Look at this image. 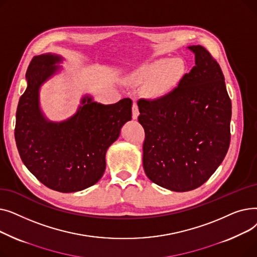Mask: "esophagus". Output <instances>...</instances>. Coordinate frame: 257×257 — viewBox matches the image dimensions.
Returning <instances> with one entry per match:
<instances>
[{"mask_svg": "<svg viewBox=\"0 0 257 257\" xmlns=\"http://www.w3.org/2000/svg\"><path fill=\"white\" fill-rule=\"evenodd\" d=\"M140 114V110H139V106L137 103H133L132 105V118L137 119L139 117Z\"/></svg>", "mask_w": 257, "mask_h": 257, "instance_id": "1", "label": "esophagus"}]
</instances>
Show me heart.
<instances>
[{
	"label": "heart",
	"mask_w": 257,
	"mask_h": 257,
	"mask_svg": "<svg viewBox=\"0 0 257 257\" xmlns=\"http://www.w3.org/2000/svg\"><path fill=\"white\" fill-rule=\"evenodd\" d=\"M185 72L179 58H160L141 65L128 76V82L139 85L148 82L147 90L153 96L165 94L176 87Z\"/></svg>",
	"instance_id": "heart-1"
}]
</instances>
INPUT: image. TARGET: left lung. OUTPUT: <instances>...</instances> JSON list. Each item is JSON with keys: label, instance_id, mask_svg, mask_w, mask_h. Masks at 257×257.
<instances>
[{"label": "left lung", "instance_id": "1", "mask_svg": "<svg viewBox=\"0 0 257 257\" xmlns=\"http://www.w3.org/2000/svg\"><path fill=\"white\" fill-rule=\"evenodd\" d=\"M195 66L159 99L138 102L145 129L147 177L173 192L201 186L219 168L230 144L231 101L219 63L201 46L187 47Z\"/></svg>", "mask_w": 257, "mask_h": 257}]
</instances>
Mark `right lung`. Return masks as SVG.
<instances>
[{"label": "right lung", "mask_w": 257, "mask_h": 257, "mask_svg": "<svg viewBox=\"0 0 257 257\" xmlns=\"http://www.w3.org/2000/svg\"><path fill=\"white\" fill-rule=\"evenodd\" d=\"M63 57H33L26 73L27 88L17 110L15 137L24 165L51 190L74 193L97 183L106 168L107 149L131 119L129 98L115 104L94 102L85 94L74 115L61 121L47 118L39 103L44 83L56 75Z\"/></svg>", "instance_id": "right-lung-1"}]
</instances>
